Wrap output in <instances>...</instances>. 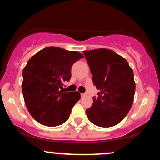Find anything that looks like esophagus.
Wrapping results in <instances>:
<instances>
[{
	"instance_id": "34e87169",
	"label": "esophagus",
	"mask_w": 160,
	"mask_h": 160,
	"mask_svg": "<svg viewBox=\"0 0 160 160\" xmlns=\"http://www.w3.org/2000/svg\"><path fill=\"white\" fill-rule=\"evenodd\" d=\"M86 95H87V94H86V93H82L81 97H82V98H84V97H86Z\"/></svg>"
}]
</instances>
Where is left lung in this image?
I'll use <instances>...</instances> for the list:
<instances>
[{"instance_id": "obj_1", "label": "left lung", "mask_w": 160, "mask_h": 160, "mask_svg": "<svg viewBox=\"0 0 160 160\" xmlns=\"http://www.w3.org/2000/svg\"><path fill=\"white\" fill-rule=\"evenodd\" d=\"M92 74L98 97L86 111L89 121L100 127H111L125 118L132 105L135 91L133 71L128 62L108 49L83 51Z\"/></svg>"}]
</instances>
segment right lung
<instances>
[{
	"instance_id": "obj_1",
	"label": "right lung",
	"mask_w": 160,
	"mask_h": 160,
	"mask_svg": "<svg viewBox=\"0 0 160 160\" xmlns=\"http://www.w3.org/2000/svg\"><path fill=\"white\" fill-rule=\"evenodd\" d=\"M82 58L77 51L49 47L28 60L22 71V89L28 111L39 123L57 126L68 120L80 94L64 92L62 86L71 80L72 65Z\"/></svg>"
}]
</instances>
